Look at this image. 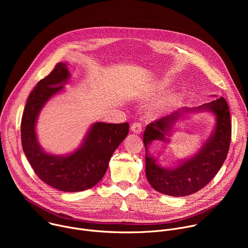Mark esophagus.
Returning <instances> with one entry per match:
<instances>
[{
	"label": "esophagus",
	"instance_id": "1",
	"mask_svg": "<svg viewBox=\"0 0 248 248\" xmlns=\"http://www.w3.org/2000/svg\"><path fill=\"white\" fill-rule=\"evenodd\" d=\"M130 129H131L132 132L138 134V133L141 132V130H142V126H141V124H140V123H137V122H136V123H133V124H132Z\"/></svg>",
	"mask_w": 248,
	"mask_h": 248
}]
</instances>
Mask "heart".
I'll return each instance as SVG.
<instances>
[{
	"mask_svg": "<svg viewBox=\"0 0 248 248\" xmlns=\"http://www.w3.org/2000/svg\"><path fill=\"white\" fill-rule=\"evenodd\" d=\"M164 91V86L163 85H160V86H158L157 87V89H156V94H161L162 92ZM170 100L169 99V98H166V99H164V100H162L160 103H159V106H158V108H159V110H164V109H166L168 106L170 105Z\"/></svg>",
	"mask_w": 248,
	"mask_h": 248,
	"instance_id": "heart-1",
	"label": "heart"
}]
</instances>
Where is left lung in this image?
I'll use <instances>...</instances> for the list:
<instances>
[{"mask_svg": "<svg viewBox=\"0 0 248 248\" xmlns=\"http://www.w3.org/2000/svg\"><path fill=\"white\" fill-rule=\"evenodd\" d=\"M208 109L217 118V127L200 151L192 158L181 162L176 168L164 169L155 159L148 155V146L153 140L169 142L165 137L172 124L184 111ZM232 124L230 109L224 97H220L200 107L173 112L146 126L143 143L146 150L145 171L151 186L170 196H186L203 188L223 166L231 144Z\"/></svg>", "mask_w": 248, "mask_h": 248, "instance_id": "obj_1", "label": "left lung"}]
</instances>
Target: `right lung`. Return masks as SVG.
I'll return each mask as SVG.
<instances>
[{
	"label": "right lung",
	"instance_id": "1",
	"mask_svg": "<svg viewBox=\"0 0 248 248\" xmlns=\"http://www.w3.org/2000/svg\"><path fill=\"white\" fill-rule=\"evenodd\" d=\"M69 77L66 63L59 62L37 83L27 99L20 132L23 152L38 178L61 191L77 192L89 189L102 180L113 153L127 135L129 124L96 123L73 154L46 153L38 142L35 124L43 106L63 89Z\"/></svg>",
	"mask_w": 248,
	"mask_h": 248
}]
</instances>
